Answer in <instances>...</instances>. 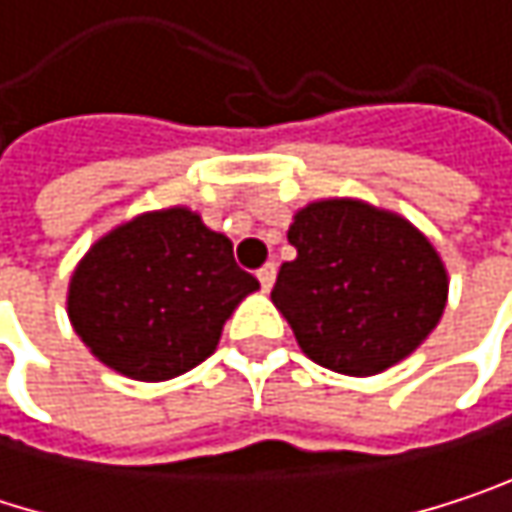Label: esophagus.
<instances>
[{"instance_id":"34e87169","label":"esophagus","mask_w":512,"mask_h":512,"mask_svg":"<svg viewBox=\"0 0 512 512\" xmlns=\"http://www.w3.org/2000/svg\"><path fill=\"white\" fill-rule=\"evenodd\" d=\"M257 281H260V287H263V290H269V287L275 284V263L260 266V269H257Z\"/></svg>"}]
</instances>
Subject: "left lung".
<instances>
[{"mask_svg":"<svg viewBox=\"0 0 512 512\" xmlns=\"http://www.w3.org/2000/svg\"><path fill=\"white\" fill-rule=\"evenodd\" d=\"M272 302L302 353L347 376H373L415 353L448 302L433 243L403 216L356 198L302 207L287 231Z\"/></svg>","mask_w":512,"mask_h":512,"instance_id":"obj_1","label":"left lung"}]
</instances>
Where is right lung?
Returning <instances> with one entry per match:
<instances>
[{
  "label": "right lung",
  "instance_id": "1",
  "mask_svg": "<svg viewBox=\"0 0 512 512\" xmlns=\"http://www.w3.org/2000/svg\"><path fill=\"white\" fill-rule=\"evenodd\" d=\"M257 287L225 234L186 207H168L88 249L70 278L67 314L106 367L162 382L213 356L225 320Z\"/></svg>",
  "mask_w": 512,
  "mask_h": 512
}]
</instances>
